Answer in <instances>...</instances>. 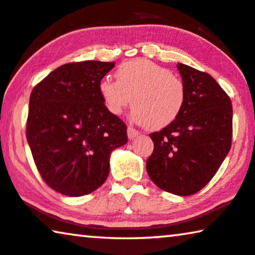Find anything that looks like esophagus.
Instances as JSON below:
<instances>
[{"label":"esophagus","instance_id":"34e87169","mask_svg":"<svg viewBox=\"0 0 255 255\" xmlns=\"http://www.w3.org/2000/svg\"><path fill=\"white\" fill-rule=\"evenodd\" d=\"M127 135H128V138L129 139H132V138L137 137V136L139 135V131L136 130V129H134L132 127H128Z\"/></svg>","mask_w":255,"mask_h":255}]
</instances>
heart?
Segmentation results:
<instances>
[{
    "instance_id": "heart-1",
    "label": "heart",
    "mask_w": 255,
    "mask_h": 255,
    "mask_svg": "<svg viewBox=\"0 0 255 255\" xmlns=\"http://www.w3.org/2000/svg\"><path fill=\"white\" fill-rule=\"evenodd\" d=\"M117 81L104 78L99 93L106 109L120 116L131 104L130 118L156 130L171 125L180 114L186 90L180 78L145 59L128 61L116 71Z\"/></svg>"
}]
</instances>
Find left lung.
I'll list each match as a JSON object with an SVG mask.
<instances>
[{"label":"left lung","mask_w":255,"mask_h":255,"mask_svg":"<svg viewBox=\"0 0 255 255\" xmlns=\"http://www.w3.org/2000/svg\"><path fill=\"white\" fill-rule=\"evenodd\" d=\"M177 68L186 90L184 107L171 125L150 134L155 148L146 172L163 191L187 196L211 180L230 151L232 105L209 74L184 63Z\"/></svg>","instance_id":"8db88e82"}]
</instances>
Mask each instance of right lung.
<instances>
[{"label":"right lung","mask_w":255,"mask_h":255,"mask_svg":"<svg viewBox=\"0 0 255 255\" xmlns=\"http://www.w3.org/2000/svg\"><path fill=\"white\" fill-rule=\"evenodd\" d=\"M114 64H63L31 92L27 143L44 181L63 195L99 188L109 177L111 153L128 141L126 125L99 93L100 81Z\"/></svg>","instance_id":"obj_1"}]
</instances>
